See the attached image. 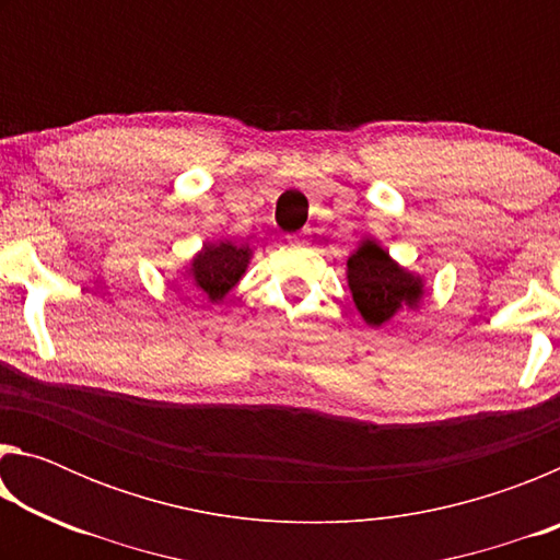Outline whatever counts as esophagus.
<instances>
[{"mask_svg":"<svg viewBox=\"0 0 560 560\" xmlns=\"http://www.w3.org/2000/svg\"><path fill=\"white\" fill-rule=\"evenodd\" d=\"M289 242H293V244H299V242H301V236H299V234H293V236H289Z\"/></svg>","mask_w":560,"mask_h":560,"instance_id":"34e87169","label":"esophagus"}]
</instances>
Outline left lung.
Returning a JSON list of instances; mask_svg holds the SVG:
<instances>
[{"mask_svg": "<svg viewBox=\"0 0 560 560\" xmlns=\"http://www.w3.org/2000/svg\"><path fill=\"white\" fill-rule=\"evenodd\" d=\"M348 287L360 316L371 326H383L402 306H415L422 296V281L397 267L375 242H365L348 259Z\"/></svg>", "mask_w": 560, "mask_h": 560, "instance_id": "left-lung-1", "label": "left lung"}]
</instances>
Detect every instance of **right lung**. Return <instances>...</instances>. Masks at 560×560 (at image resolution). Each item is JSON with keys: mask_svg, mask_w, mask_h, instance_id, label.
Segmentation results:
<instances>
[{"mask_svg": "<svg viewBox=\"0 0 560 560\" xmlns=\"http://www.w3.org/2000/svg\"><path fill=\"white\" fill-rule=\"evenodd\" d=\"M249 264V249L234 246L232 242L205 244V249L192 261V273L197 296L220 301L230 291Z\"/></svg>", "mask_w": 560, "mask_h": 560, "instance_id": "add662e5", "label": "right lung"}]
</instances>
